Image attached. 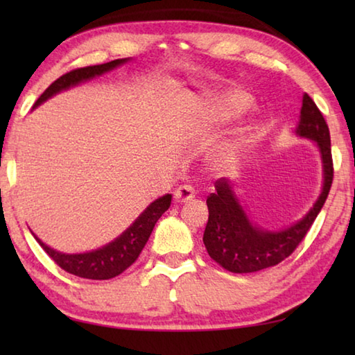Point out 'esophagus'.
<instances>
[{
    "label": "esophagus",
    "instance_id": "1",
    "mask_svg": "<svg viewBox=\"0 0 355 355\" xmlns=\"http://www.w3.org/2000/svg\"><path fill=\"white\" fill-rule=\"evenodd\" d=\"M194 197H196L194 188L189 184L180 186V188H177L175 192H173V199H175V202H178V203H186V202L194 199Z\"/></svg>",
    "mask_w": 355,
    "mask_h": 355
}]
</instances>
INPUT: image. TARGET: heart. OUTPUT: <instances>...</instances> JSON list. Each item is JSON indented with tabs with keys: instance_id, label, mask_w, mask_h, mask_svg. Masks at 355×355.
Returning a JSON list of instances; mask_svg holds the SVG:
<instances>
[{
	"instance_id": "b5f03b06",
	"label": "heart",
	"mask_w": 355,
	"mask_h": 355,
	"mask_svg": "<svg viewBox=\"0 0 355 355\" xmlns=\"http://www.w3.org/2000/svg\"><path fill=\"white\" fill-rule=\"evenodd\" d=\"M252 100L248 92L232 89L219 101V114L225 119H233L241 116V114L250 106Z\"/></svg>"
}]
</instances>
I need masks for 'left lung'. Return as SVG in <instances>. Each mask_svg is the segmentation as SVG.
Returning <instances> with one entry per match:
<instances>
[{"label": "left lung", "mask_w": 355, "mask_h": 355, "mask_svg": "<svg viewBox=\"0 0 355 355\" xmlns=\"http://www.w3.org/2000/svg\"><path fill=\"white\" fill-rule=\"evenodd\" d=\"M296 135L316 142L322 163L321 194L302 219L280 230H268L249 219L230 180L219 178L214 183L216 192L207 199L209 216L203 233V244L209 257L227 271L249 274L284 261L307 235L320 214L332 186L334 164L329 127L307 94L302 97Z\"/></svg>", "instance_id": "8db88e82"}]
</instances>
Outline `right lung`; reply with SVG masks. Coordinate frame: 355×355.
Instances as JSON below:
<instances>
[{"instance_id": "1", "label": "right lung", "mask_w": 355, "mask_h": 355, "mask_svg": "<svg viewBox=\"0 0 355 355\" xmlns=\"http://www.w3.org/2000/svg\"><path fill=\"white\" fill-rule=\"evenodd\" d=\"M128 61L130 58L116 59V61L106 64L71 70L69 73L58 78V80L37 98V101L34 103V107H37L48 98H51L53 95L67 91V89L92 80L95 76L103 75L106 71H111L119 67V65ZM171 200V194H166L163 197H159V199H156L137 216V219L122 233V235L117 236L114 241L107 243L103 248L91 252H84V254H62V252L51 249L50 245L40 241L33 232L31 233L34 238L37 239V243L42 245V249H44L46 254L50 255V258H53L58 266H61L64 271L83 279L107 280L122 274L125 269L130 268L131 264L137 260L144 245L148 241L150 233H152L155 224L158 222L161 216H163V213L169 209Z\"/></svg>"}]
</instances>
